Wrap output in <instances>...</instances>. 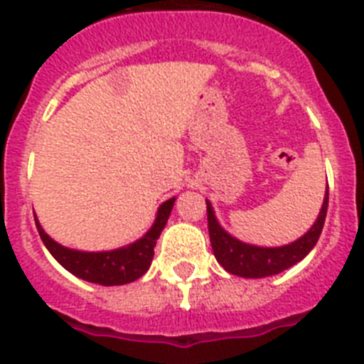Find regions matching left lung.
Listing matches in <instances>:
<instances>
[{"instance_id": "obj_1", "label": "left lung", "mask_w": 364, "mask_h": 364, "mask_svg": "<svg viewBox=\"0 0 364 364\" xmlns=\"http://www.w3.org/2000/svg\"><path fill=\"white\" fill-rule=\"evenodd\" d=\"M327 203H329V191H326V199H323L316 223L312 225L311 230H307V234H303L299 240L283 245V247H257V245L240 242V240L232 238L229 232H225L215 219L212 204L206 200L210 243H212L218 262L232 275L247 279L269 277V275L284 272L303 260L316 245L318 238L322 234L323 223H326Z\"/></svg>"}]
</instances>
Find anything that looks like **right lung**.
I'll return each mask as SVG.
<instances>
[{
	"label": "right lung",
	"instance_id": "obj_1",
	"mask_svg": "<svg viewBox=\"0 0 364 364\" xmlns=\"http://www.w3.org/2000/svg\"><path fill=\"white\" fill-rule=\"evenodd\" d=\"M173 204H175V199L165 200L161 204L152 229L143 238L126 245V247L115 249V251H104V253H83V251L63 247L42 230L37 218H35V223H37V230L44 245L63 268L74 273L76 277L83 279V281H89V283L117 287V284L137 281L141 275L149 272L152 257H154L156 240L160 238L161 230L169 219Z\"/></svg>",
	"mask_w": 364,
	"mask_h": 364
}]
</instances>
